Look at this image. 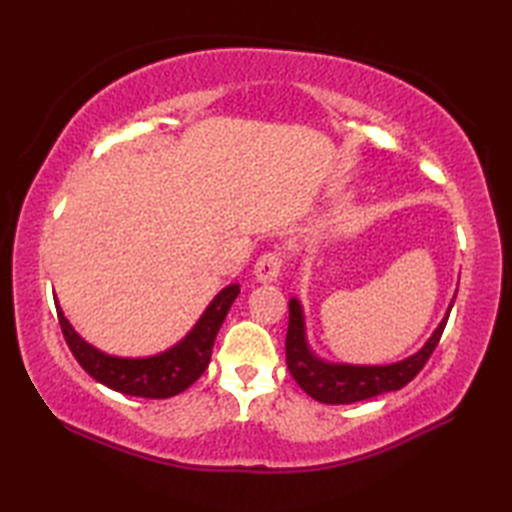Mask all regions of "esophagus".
<instances>
[{
  "mask_svg": "<svg viewBox=\"0 0 512 512\" xmlns=\"http://www.w3.org/2000/svg\"><path fill=\"white\" fill-rule=\"evenodd\" d=\"M284 264V253H279V250L264 253L255 264V277L259 284H273V281H277L281 277V270H284Z\"/></svg>",
  "mask_w": 512,
  "mask_h": 512,
  "instance_id": "obj_1",
  "label": "esophagus"
}]
</instances>
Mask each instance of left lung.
<instances>
[{"label":"left lung","mask_w":512,"mask_h":512,"mask_svg":"<svg viewBox=\"0 0 512 512\" xmlns=\"http://www.w3.org/2000/svg\"><path fill=\"white\" fill-rule=\"evenodd\" d=\"M288 308L290 317L286 334V363L292 378L314 400L325 402V405H350V402L374 398L385 394V391L402 389L418 376V372L440 343L453 301L447 317L442 319L438 330L431 334V339L424 343L422 350L405 358V361L391 365H336L321 361L308 347L306 325H303V312L299 301L292 299Z\"/></svg>","instance_id":"8db88e82"}]
</instances>
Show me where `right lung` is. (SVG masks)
Masks as SVG:
<instances>
[{
	"label": "right lung",
	"mask_w": 512,
	"mask_h": 512,
	"mask_svg": "<svg viewBox=\"0 0 512 512\" xmlns=\"http://www.w3.org/2000/svg\"><path fill=\"white\" fill-rule=\"evenodd\" d=\"M237 295V284L224 288L211 301V306L204 310L195 328L178 345L147 358H118L99 352L74 332L68 319L63 317L59 301H54V306H57V317L65 343H68L79 365L94 380L127 396L171 398L191 387L204 374V369L209 367L215 336L220 332Z\"/></svg>",
	"instance_id": "1"
}]
</instances>
